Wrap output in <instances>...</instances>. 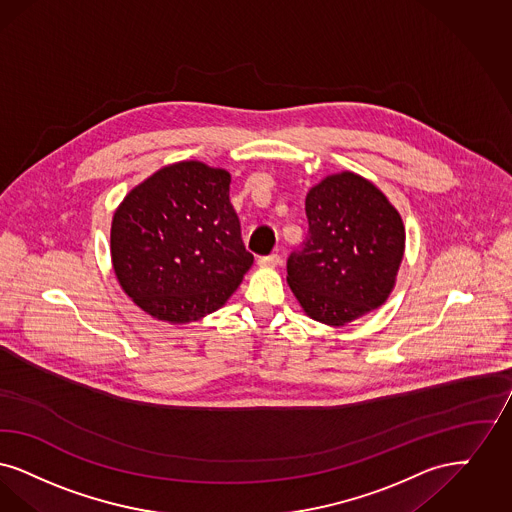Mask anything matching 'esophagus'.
Returning a JSON list of instances; mask_svg holds the SVG:
<instances>
[{
	"mask_svg": "<svg viewBox=\"0 0 512 512\" xmlns=\"http://www.w3.org/2000/svg\"><path fill=\"white\" fill-rule=\"evenodd\" d=\"M281 264V256L279 254H269V256H260L258 258V266L275 267Z\"/></svg>",
	"mask_w": 512,
	"mask_h": 512,
	"instance_id": "1",
	"label": "esophagus"
}]
</instances>
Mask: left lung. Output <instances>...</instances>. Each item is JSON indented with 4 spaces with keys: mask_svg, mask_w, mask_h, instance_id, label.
Segmentation results:
<instances>
[{
    "mask_svg": "<svg viewBox=\"0 0 512 512\" xmlns=\"http://www.w3.org/2000/svg\"><path fill=\"white\" fill-rule=\"evenodd\" d=\"M308 237L287 260L304 312L342 327L377 310L394 289L405 229L398 210L367 179L342 172L306 197Z\"/></svg>",
    "mask_w": 512,
    "mask_h": 512,
    "instance_id": "1",
    "label": "left lung"
}]
</instances>
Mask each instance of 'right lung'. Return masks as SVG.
<instances>
[{"mask_svg": "<svg viewBox=\"0 0 512 512\" xmlns=\"http://www.w3.org/2000/svg\"><path fill=\"white\" fill-rule=\"evenodd\" d=\"M229 172L197 160L158 170L114 212V273L143 312L170 323L222 308L254 256L229 200Z\"/></svg>", "mask_w": 512, "mask_h": 512, "instance_id": "1", "label": "right lung"}]
</instances>
